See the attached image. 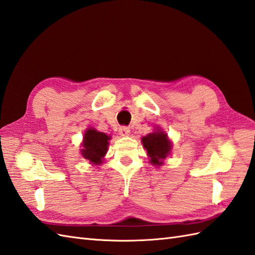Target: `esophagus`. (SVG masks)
<instances>
[{
  "mask_svg": "<svg viewBox=\"0 0 255 255\" xmlns=\"http://www.w3.org/2000/svg\"><path fill=\"white\" fill-rule=\"evenodd\" d=\"M119 133L121 136H128L129 135V128L128 127H121L119 128Z\"/></svg>",
  "mask_w": 255,
  "mask_h": 255,
  "instance_id": "34e87169",
  "label": "esophagus"
}]
</instances>
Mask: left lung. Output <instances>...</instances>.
Segmentation results:
<instances>
[{
	"label": "left lung",
	"instance_id": "1",
	"mask_svg": "<svg viewBox=\"0 0 255 255\" xmlns=\"http://www.w3.org/2000/svg\"><path fill=\"white\" fill-rule=\"evenodd\" d=\"M141 141L150 158V162L153 165L162 164V160L166 158L171 150V142L167 139L166 134L161 131L153 132L142 137Z\"/></svg>",
	"mask_w": 255,
	"mask_h": 255
}]
</instances>
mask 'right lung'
<instances>
[{
	"label": "right lung",
	"mask_w": 255,
	"mask_h": 255,
	"mask_svg": "<svg viewBox=\"0 0 255 255\" xmlns=\"http://www.w3.org/2000/svg\"><path fill=\"white\" fill-rule=\"evenodd\" d=\"M109 138L105 133L89 128L84 134L83 149H81L82 156L94 164L102 163V158L107 152Z\"/></svg>",
	"instance_id": "1"
}]
</instances>
